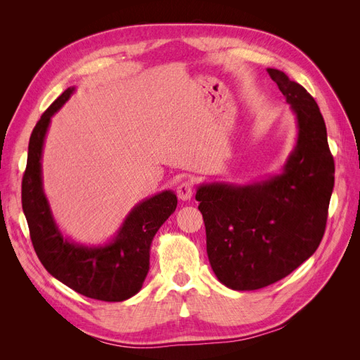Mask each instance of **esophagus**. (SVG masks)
Segmentation results:
<instances>
[{"mask_svg":"<svg viewBox=\"0 0 360 360\" xmlns=\"http://www.w3.org/2000/svg\"><path fill=\"white\" fill-rule=\"evenodd\" d=\"M193 195V186L192 183L189 180H184L181 181L179 186H177V197L181 200V201H188L192 198Z\"/></svg>","mask_w":360,"mask_h":360,"instance_id":"obj_1","label":"esophagus"}]
</instances>
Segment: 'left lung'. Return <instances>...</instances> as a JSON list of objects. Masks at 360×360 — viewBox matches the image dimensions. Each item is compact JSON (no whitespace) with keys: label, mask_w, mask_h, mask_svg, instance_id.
<instances>
[{"label":"left lung","mask_w":360,"mask_h":360,"mask_svg":"<svg viewBox=\"0 0 360 360\" xmlns=\"http://www.w3.org/2000/svg\"><path fill=\"white\" fill-rule=\"evenodd\" d=\"M267 73L297 122V141L276 176L197 188L216 278L237 291L275 284L317 250L328 221L335 163L314 97L278 69Z\"/></svg>","instance_id":"obj_1"}]
</instances>
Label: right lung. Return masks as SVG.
Returning <instances> with one entry per match:
<instances>
[{
	"instance_id": "obj_1",
	"label": "right lung",
	"mask_w": 360,
	"mask_h": 360,
	"mask_svg": "<svg viewBox=\"0 0 360 360\" xmlns=\"http://www.w3.org/2000/svg\"><path fill=\"white\" fill-rule=\"evenodd\" d=\"M75 91L70 86L32 129L22 179V209L36 254L49 274L85 297L123 302L141 290L150 269V246L159 228L174 213L177 197L159 192L129 212L117 234L105 245L85 246L63 236L43 191L41 153L52 115Z\"/></svg>"
}]
</instances>
